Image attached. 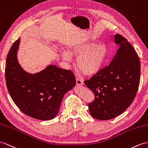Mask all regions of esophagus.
Instances as JSON below:
<instances>
[{"instance_id":"1","label":"esophagus","mask_w":148,"mask_h":148,"mask_svg":"<svg viewBox=\"0 0 148 148\" xmlns=\"http://www.w3.org/2000/svg\"><path fill=\"white\" fill-rule=\"evenodd\" d=\"M76 83L77 85H84V82H83L81 80L78 78H76Z\"/></svg>"}]
</instances>
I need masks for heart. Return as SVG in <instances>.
I'll list each match as a JSON object with an SVG mask.
<instances>
[{
    "instance_id": "heart-1",
    "label": "heart",
    "mask_w": 148,
    "mask_h": 148,
    "mask_svg": "<svg viewBox=\"0 0 148 148\" xmlns=\"http://www.w3.org/2000/svg\"><path fill=\"white\" fill-rule=\"evenodd\" d=\"M71 55L76 56L77 65L86 75H93L102 70L109 55V49L103 43L95 45L94 43H85L73 47L70 50ZM64 60L70 61L71 56L68 51L62 53Z\"/></svg>"
}]
</instances>
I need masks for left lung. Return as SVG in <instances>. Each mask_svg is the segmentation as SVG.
Returning a JSON list of instances; mask_svg holds the SVG:
<instances>
[{"instance_id": "obj_1", "label": "left lung", "mask_w": 148, "mask_h": 148, "mask_svg": "<svg viewBox=\"0 0 148 148\" xmlns=\"http://www.w3.org/2000/svg\"><path fill=\"white\" fill-rule=\"evenodd\" d=\"M114 41L119 48L110 63L84 81L95 96L88 104L90 113L99 120H109L123 113L139 85L140 63L135 49L119 34L114 36Z\"/></svg>"}]
</instances>
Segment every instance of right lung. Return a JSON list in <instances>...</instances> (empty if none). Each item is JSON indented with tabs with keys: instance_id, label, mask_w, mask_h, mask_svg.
I'll use <instances>...</instances> for the list:
<instances>
[{
	"instance_id": "right-lung-1",
	"label": "right lung",
	"mask_w": 148,
	"mask_h": 148,
	"mask_svg": "<svg viewBox=\"0 0 148 148\" xmlns=\"http://www.w3.org/2000/svg\"><path fill=\"white\" fill-rule=\"evenodd\" d=\"M20 38L8 53L5 68L6 85L18 108L39 120L52 119L58 113L64 94L76 84L72 71L49 65L36 74L25 71L18 63Z\"/></svg>"
}]
</instances>
